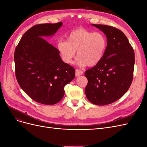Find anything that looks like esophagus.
Wrapping results in <instances>:
<instances>
[{"label": "esophagus", "mask_w": 147, "mask_h": 147, "mask_svg": "<svg viewBox=\"0 0 147 147\" xmlns=\"http://www.w3.org/2000/svg\"><path fill=\"white\" fill-rule=\"evenodd\" d=\"M83 74V71H82L80 70H78V69L75 70V76H76V77L80 76V75H82Z\"/></svg>", "instance_id": "34e87169"}]
</instances>
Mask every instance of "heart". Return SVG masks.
I'll list each match as a JSON object with an SVG mask.
<instances>
[{
  "instance_id": "1",
  "label": "heart",
  "mask_w": 147,
  "mask_h": 147,
  "mask_svg": "<svg viewBox=\"0 0 147 147\" xmlns=\"http://www.w3.org/2000/svg\"><path fill=\"white\" fill-rule=\"evenodd\" d=\"M107 44L103 34L80 28L71 31L67 41L60 40L57 42V48L64 63H72L77 51L78 64L93 67L102 60Z\"/></svg>"
}]
</instances>
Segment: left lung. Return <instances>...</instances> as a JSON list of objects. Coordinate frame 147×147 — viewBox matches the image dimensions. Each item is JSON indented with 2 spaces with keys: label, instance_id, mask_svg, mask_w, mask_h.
I'll return each mask as SVG.
<instances>
[{
  "label": "left lung",
  "instance_id": "8db88e82",
  "mask_svg": "<svg viewBox=\"0 0 147 147\" xmlns=\"http://www.w3.org/2000/svg\"><path fill=\"white\" fill-rule=\"evenodd\" d=\"M92 25L105 34L107 46L102 60L84 72L88 81L85 93L91 103L108 105L121 98L131 86L134 51L122 31L110 26Z\"/></svg>",
  "mask_w": 147,
  "mask_h": 147
}]
</instances>
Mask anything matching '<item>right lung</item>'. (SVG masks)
I'll return each mask as SVG.
<instances>
[{"mask_svg": "<svg viewBox=\"0 0 147 147\" xmlns=\"http://www.w3.org/2000/svg\"><path fill=\"white\" fill-rule=\"evenodd\" d=\"M63 25L40 24L24 34L14 55L18 83L31 99L54 105L64 95V86L74 80L75 70L64 63L57 49L45 38L54 35Z\"/></svg>", "mask_w": 147, "mask_h": 147, "instance_id": "1", "label": "right lung"}]
</instances>
